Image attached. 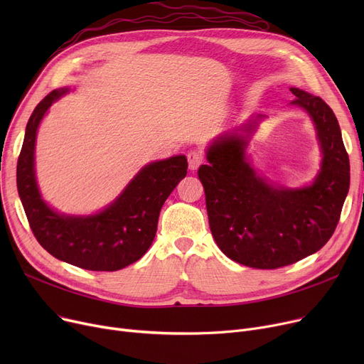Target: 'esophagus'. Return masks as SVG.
I'll use <instances>...</instances> for the list:
<instances>
[{"label":"esophagus","mask_w":364,"mask_h":364,"mask_svg":"<svg viewBox=\"0 0 364 364\" xmlns=\"http://www.w3.org/2000/svg\"><path fill=\"white\" fill-rule=\"evenodd\" d=\"M187 161H188V168L195 171L200 166V164L203 162V155L200 150H192L187 153Z\"/></svg>","instance_id":"obj_1"}]
</instances>
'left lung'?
Here are the masks:
<instances>
[{"label":"left lung","mask_w":364,"mask_h":364,"mask_svg":"<svg viewBox=\"0 0 364 364\" xmlns=\"http://www.w3.org/2000/svg\"><path fill=\"white\" fill-rule=\"evenodd\" d=\"M291 91L296 97L291 105L311 118L321 151L311 184L288 187L258 174L246 150L264 114L214 139L206 149L209 164L198 171L218 247L252 269H279L321 250L335 232L350 188V159L335 113L320 97Z\"/></svg>","instance_id":"8db88e82"}]
</instances>
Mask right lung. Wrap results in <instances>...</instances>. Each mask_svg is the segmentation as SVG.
<instances>
[{"instance_id":"right-lung-1","label":"right lung","mask_w":364,"mask_h":364,"mask_svg":"<svg viewBox=\"0 0 364 364\" xmlns=\"http://www.w3.org/2000/svg\"><path fill=\"white\" fill-rule=\"evenodd\" d=\"M69 92L51 91L35 107L17 161V190L32 233L54 258L91 272H117L139 261L156 235L161 208L187 174V158L171 156L144 165L118 198L91 215L57 213L35 176L36 132L50 106Z\"/></svg>"}]
</instances>
